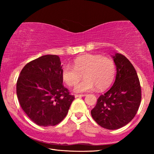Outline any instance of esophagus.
<instances>
[{"label":"esophagus","instance_id":"obj_1","mask_svg":"<svg viewBox=\"0 0 154 154\" xmlns=\"http://www.w3.org/2000/svg\"><path fill=\"white\" fill-rule=\"evenodd\" d=\"M85 96V94H75V97L77 98V97H84Z\"/></svg>","mask_w":154,"mask_h":154}]
</instances>
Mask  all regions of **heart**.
I'll use <instances>...</instances> for the list:
<instances>
[{"label":"heart","instance_id":"b5f03b06","mask_svg":"<svg viewBox=\"0 0 154 154\" xmlns=\"http://www.w3.org/2000/svg\"><path fill=\"white\" fill-rule=\"evenodd\" d=\"M116 73L114 61L100 54H86L73 60V67L65 66L62 70V79L68 86L76 85L82 77L85 78L75 88L77 92L88 91L96 87L103 91L110 87Z\"/></svg>","mask_w":154,"mask_h":154}]
</instances>
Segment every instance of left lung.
<instances>
[{"label":"left lung","mask_w":154,"mask_h":154,"mask_svg":"<svg viewBox=\"0 0 154 154\" xmlns=\"http://www.w3.org/2000/svg\"><path fill=\"white\" fill-rule=\"evenodd\" d=\"M113 58L117 71L116 81L108 92L100 96L91 111L96 123L108 130L119 129L130 123L142 99L140 80L133 65L121 54L116 53Z\"/></svg>","instance_id":"8db88e82"}]
</instances>
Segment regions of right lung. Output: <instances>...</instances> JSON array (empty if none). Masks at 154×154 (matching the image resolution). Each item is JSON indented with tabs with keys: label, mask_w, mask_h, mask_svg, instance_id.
Segmentation results:
<instances>
[{
	"label": "right lung",
	"mask_w": 154,
	"mask_h": 154,
	"mask_svg": "<svg viewBox=\"0 0 154 154\" xmlns=\"http://www.w3.org/2000/svg\"><path fill=\"white\" fill-rule=\"evenodd\" d=\"M57 55L48 54L27 63L17 82V95L23 111L35 124L54 126L66 117L75 97L63 85Z\"/></svg>",
	"instance_id": "add662e5"
}]
</instances>
